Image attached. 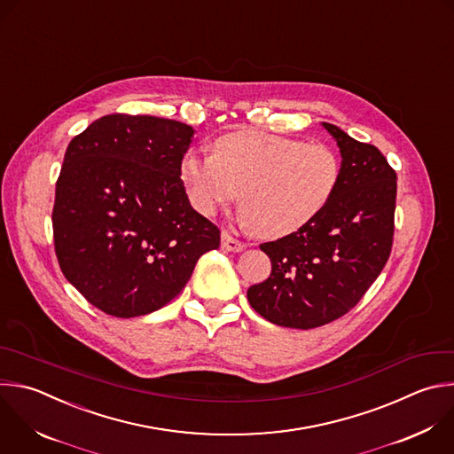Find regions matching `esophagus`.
<instances>
[{
    "mask_svg": "<svg viewBox=\"0 0 454 454\" xmlns=\"http://www.w3.org/2000/svg\"><path fill=\"white\" fill-rule=\"evenodd\" d=\"M221 242H223V247H224V249L233 251V253H239V251H242V249L246 247L244 242H240L239 239H235V237H233L231 233H228V231H223V233H221Z\"/></svg>",
    "mask_w": 454,
    "mask_h": 454,
    "instance_id": "esophagus-1",
    "label": "esophagus"
}]
</instances>
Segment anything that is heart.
<instances>
[{"mask_svg":"<svg viewBox=\"0 0 454 454\" xmlns=\"http://www.w3.org/2000/svg\"><path fill=\"white\" fill-rule=\"evenodd\" d=\"M180 178L205 215L231 203L240 191L242 223L262 237L281 239L326 208L339 185L340 160L325 144L242 129L219 137L212 157L185 153Z\"/></svg>","mask_w":454,"mask_h":454,"instance_id":"1","label":"heart"}]
</instances>
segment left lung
<instances>
[{
	"label": "left lung",
	"mask_w": 454,
	"mask_h": 454,
	"mask_svg": "<svg viewBox=\"0 0 454 454\" xmlns=\"http://www.w3.org/2000/svg\"><path fill=\"white\" fill-rule=\"evenodd\" d=\"M342 155L326 208L305 228L260 244L270 276L247 288L249 305L272 325L325 326L348 314L383 270L394 240L397 176L381 151L323 122Z\"/></svg>",
	"instance_id": "obj_1"
}]
</instances>
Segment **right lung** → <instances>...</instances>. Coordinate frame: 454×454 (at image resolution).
I'll return each mask as SVG.
<instances>
[{
    "mask_svg": "<svg viewBox=\"0 0 454 454\" xmlns=\"http://www.w3.org/2000/svg\"><path fill=\"white\" fill-rule=\"evenodd\" d=\"M189 124L110 114L67 149L51 214L59 265L90 305L114 317L166 307L196 262L221 244L180 178Z\"/></svg>",
    "mask_w": 454,
    "mask_h": 454,
    "instance_id": "add662e5",
    "label": "right lung"
}]
</instances>
